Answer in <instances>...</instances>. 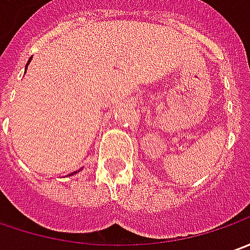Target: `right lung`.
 Returning <instances> with one entry per match:
<instances>
[{
    "label": "right lung",
    "instance_id": "right-lung-1",
    "mask_svg": "<svg viewBox=\"0 0 250 250\" xmlns=\"http://www.w3.org/2000/svg\"><path fill=\"white\" fill-rule=\"evenodd\" d=\"M29 62H30V61H29ZM29 62H27V65H29ZM27 65H26V66H27ZM76 173H77V171H76ZM72 174H73V173H72Z\"/></svg>",
    "mask_w": 250,
    "mask_h": 250
}]
</instances>
